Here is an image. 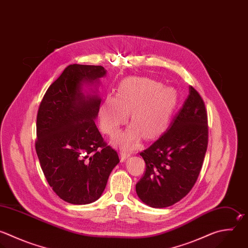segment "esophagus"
Masks as SVG:
<instances>
[{"instance_id": "34e87169", "label": "esophagus", "mask_w": 248, "mask_h": 248, "mask_svg": "<svg viewBox=\"0 0 248 248\" xmlns=\"http://www.w3.org/2000/svg\"><path fill=\"white\" fill-rule=\"evenodd\" d=\"M129 157H130V153H127L126 151H123V150L120 151V158H121L122 162H125L126 159Z\"/></svg>"}]
</instances>
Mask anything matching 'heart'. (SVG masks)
<instances>
[{"label": "heart", "instance_id": "obj_1", "mask_svg": "<svg viewBox=\"0 0 248 248\" xmlns=\"http://www.w3.org/2000/svg\"><path fill=\"white\" fill-rule=\"evenodd\" d=\"M177 99L173 87L146 78H128L118 85L115 96L108 95L102 103L101 127L108 136H115L130 111L132 124L114 141L122 149L132 150L142 136L150 140L167 128Z\"/></svg>", "mask_w": 248, "mask_h": 248}]
</instances>
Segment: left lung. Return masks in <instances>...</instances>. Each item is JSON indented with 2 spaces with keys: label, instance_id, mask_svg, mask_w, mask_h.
I'll return each mask as SVG.
<instances>
[{
  "label": "left lung",
  "instance_id": "8db88e82",
  "mask_svg": "<svg viewBox=\"0 0 248 248\" xmlns=\"http://www.w3.org/2000/svg\"><path fill=\"white\" fill-rule=\"evenodd\" d=\"M207 133L203 101L190 86L189 95L169 129L140 154L146 169L136 192L145 204L167 207L190 192L202 166Z\"/></svg>",
  "mask_w": 248,
  "mask_h": 248
}]
</instances>
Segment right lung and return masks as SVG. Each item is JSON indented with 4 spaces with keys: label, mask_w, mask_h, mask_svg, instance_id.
<instances>
[{
    "label": "right lung",
    "mask_w": 248,
    "mask_h": 248,
    "mask_svg": "<svg viewBox=\"0 0 248 248\" xmlns=\"http://www.w3.org/2000/svg\"><path fill=\"white\" fill-rule=\"evenodd\" d=\"M102 66L70 65L49 86L37 117L36 151L52 190L65 202L87 204L103 194L119 163L95 120Z\"/></svg>",
    "instance_id": "obj_1"
}]
</instances>
